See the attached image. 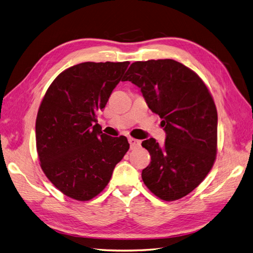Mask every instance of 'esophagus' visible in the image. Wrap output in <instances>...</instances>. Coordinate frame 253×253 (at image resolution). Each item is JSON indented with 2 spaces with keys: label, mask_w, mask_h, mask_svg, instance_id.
<instances>
[{
  "label": "esophagus",
  "mask_w": 253,
  "mask_h": 253,
  "mask_svg": "<svg viewBox=\"0 0 253 253\" xmlns=\"http://www.w3.org/2000/svg\"><path fill=\"white\" fill-rule=\"evenodd\" d=\"M128 142H129V147H131V149L138 148L139 145L141 144L140 140H137L135 138H132V137H129V138H128Z\"/></svg>",
  "instance_id": "esophagus-1"
}]
</instances>
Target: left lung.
Instances as JSON below:
<instances>
[{"mask_svg": "<svg viewBox=\"0 0 253 253\" xmlns=\"http://www.w3.org/2000/svg\"><path fill=\"white\" fill-rule=\"evenodd\" d=\"M125 81L141 90L149 109L163 119L166 141L141 145L151 155L142 170L144 185L160 200L176 201L200 185L216 157L217 112L198 75L172 59L137 61Z\"/></svg>", "mask_w": 253, "mask_h": 253, "instance_id": "8db88e82", "label": "left lung"}]
</instances>
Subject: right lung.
<instances>
[{
  "label": "right lung",
  "mask_w": 253,
  "mask_h": 253,
  "mask_svg": "<svg viewBox=\"0 0 253 253\" xmlns=\"http://www.w3.org/2000/svg\"><path fill=\"white\" fill-rule=\"evenodd\" d=\"M129 62H84L61 73L40 104L36 121L41 168L61 192L89 201L108 185L129 149L126 136L102 133V111Z\"/></svg>",
  "instance_id": "1"
}]
</instances>
